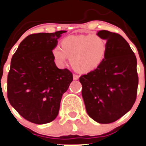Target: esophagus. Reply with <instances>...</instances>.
<instances>
[{"label":"esophagus","instance_id":"34e87169","mask_svg":"<svg viewBox=\"0 0 146 146\" xmlns=\"http://www.w3.org/2000/svg\"><path fill=\"white\" fill-rule=\"evenodd\" d=\"M78 78H79V76H78V75L73 74V79H74L75 80H78Z\"/></svg>","mask_w":146,"mask_h":146}]
</instances>
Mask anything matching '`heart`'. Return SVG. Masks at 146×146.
<instances>
[{
    "label": "heart",
    "instance_id": "heart-1",
    "mask_svg": "<svg viewBox=\"0 0 146 146\" xmlns=\"http://www.w3.org/2000/svg\"><path fill=\"white\" fill-rule=\"evenodd\" d=\"M106 41L98 34L72 35L63 38L61 48L56 47L53 56L60 66L70 56V63L76 70L88 72L99 66L104 58Z\"/></svg>",
    "mask_w": 146,
    "mask_h": 146
}]
</instances>
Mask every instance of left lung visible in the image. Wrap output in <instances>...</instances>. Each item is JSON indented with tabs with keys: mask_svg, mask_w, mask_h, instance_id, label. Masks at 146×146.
<instances>
[{
	"mask_svg": "<svg viewBox=\"0 0 146 146\" xmlns=\"http://www.w3.org/2000/svg\"><path fill=\"white\" fill-rule=\"evenodd\" d=\"M97 34L107 40L104 58L79 80L87 113L96 122L107 124L127 113L136 100L137 60L121 35L108 31Z\"/></svg>",
	"mask_w": 146,
	"mask_h": 146,
	"instance_id": "8db88e82",
	"label": "left lung"
}]
</instances>
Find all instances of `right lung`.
Here are the masks:
<instances>
[{
	"instance_id": "add662e5",
	"label": "right lung",
	"mask_w": 146,
	"mask_h": 146,
	"mask_svg": "<svg viewBox=\"0 0 146 146\" xmlns=\"http://www.w3.org/2000/svg\"><path fill=\"white\" fill-rule=\"evenodd\" d=\"M66 32L29 35L11 59L8 99L23 118L33 123H48L57 117L62 96L73 81L70 70L58 68L52 51Z\"/></svg>"
}]
</instances>
